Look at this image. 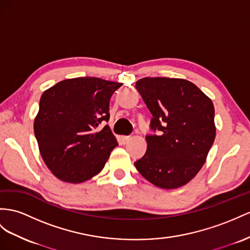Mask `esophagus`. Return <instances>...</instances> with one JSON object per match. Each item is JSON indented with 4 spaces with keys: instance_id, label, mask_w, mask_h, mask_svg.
Segmentation results:
<instances>
[{
    "instance_id": "obj_1",
    "label": "esophagus",
    "mask_w": 250,
    "mask_h": 250,
    "mask_svg": "<svg viewBox=\"0 0 250 250\" xmlns=\"http://www.w3.org/2000/svg\"><path fill=\"white\" fill-rule=\"evenodd\" d=\"M131 139V136H121V140H123L124 144H126Z\"/></svg>"
}]
</instances>
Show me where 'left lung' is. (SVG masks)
<instances>
[{"label": "left lung", "mask_w": 250, "mask_h": 250, "mask_svg": "<svg viewBox=\"0 0 250 250\" xmlns=\"http://www.w3.org/2000/svg\"><path fill=\"white\" fill-rule=\"evenodd\" d=\"M135 87L153 115V133L146 136V154L134 165L159 188L182 187L201 170L214 142L212 101L185 79L146 77Z\"/></svg>", "instance_id": "left-lung-1"}]
</instances>
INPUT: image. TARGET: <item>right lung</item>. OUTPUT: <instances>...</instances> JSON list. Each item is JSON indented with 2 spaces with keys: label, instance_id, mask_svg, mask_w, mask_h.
<instances>
[{
  "label": "right lung",
  "instance_id": "1",
  "mask_svg": "<svg viewBox=\"0 0 250 250\" xmlns=\"http://www.w3.org/2000/svg\"><path fill=\"white\" fill-rule=\"evenodd\" d=\"M123 83L96 77L66 79L41 96L34 130L44 163L59 180L78 184L104 169L118 146L110 126V99Z\"/></svg>",
  "mask_w": 250,
  "mask_h": 250
}]
</instances>
